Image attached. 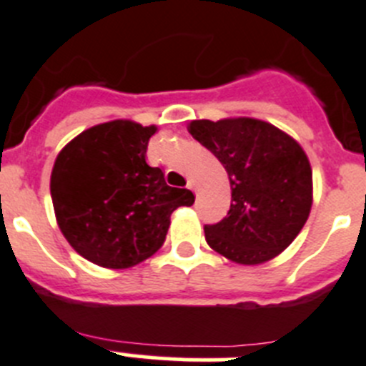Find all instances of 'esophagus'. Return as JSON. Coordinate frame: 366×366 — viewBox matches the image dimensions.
I'll return each mask as SVG.
<instances>
[{"label":"esophagus","instance_id":"obj_1","mask_svg":"<svg viewBox=\"0 0 366 366\" xmlns=\"http://www.w3.org/2000/svg\"><path fill=\"white\" fill-rule=\"evenodd\" d=\"M187 187H189V189L193 191L194 194H199V189H200V187H199V184L194 182V180H189V182H187Z\"/></svg>","mask_w":366,"mask_h":366}]
</instances>
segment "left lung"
I'll return each mask as SVG.
<instances>
[{
	"label": "left lung",
	"instance_id": "8db88e82",
	"mask_svg": "<svg viewBox=\"0 0 366 366\" xmlns=\"http://www.w3.org/2000/svg\"><path fill=\"white\" fill-rule=\"evenodd\" d=\"M187 132L224 164L231 182L227 217L204 225L209 247L242 265L264 264L289 247L312 206V169L302 146L249 117L191 121Z\"/></svg>",
	"mask_w": 366,
	"mask_h": 366
}]
</instances>
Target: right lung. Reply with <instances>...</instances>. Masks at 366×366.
Here are the masks:
<instances>
[{
  "label": "right lung",
  "instance_id": "add662e5",
  "mask_svg": "<svg viewBox=\"0 0 366 366\" xmlns=\"http://www.w3.org/2000/svg\"><path fill=\"white\" fill-rule=\"evenodd\" d=\"M155 132L132 121L104 122L57 155L50 179L57 224L92 264H141L162 247L173 211L194 202L189 189L167 186L162 169L146 162Z\"/></svg>",
  "mask_w": 366,
  "mask_h": 366
}]
</instances>
